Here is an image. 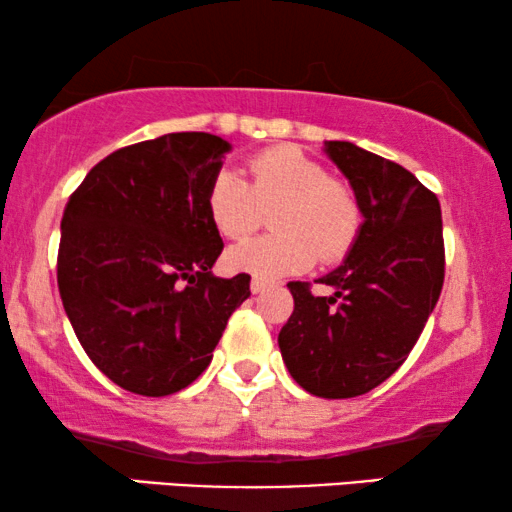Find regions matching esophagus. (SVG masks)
<instances>
[{
  "label": "esophagus",
  "mask_w": 512,
  "mask_h": 512,
  "mask_svg": "<svg viewBox=\"0 0 512 512\" xmlns=\"http://www.w3.org/2000/svg\"><path fill=\"white\" fill-rule=\"evenodd\" d=\"M249 289H251V293H261V291H265L268 289V282H265V279H251V284H249Z\"/></svg>",
  "instance_id": "1"
}]
</instances>
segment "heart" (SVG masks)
I'll return each mask as SVG.
<instances>
[{
  "instance_id": "obj_1",
  "label": "heart",
  "mask_w": 512,
  "mask_h": 512,
  "mask_svg": "<svg viewBox=\"0 0 512 512\" xmlns=\"http://www.w3.org/2000/svg\"><path fill=\"white\" fill-rule=\"evenodd\" d=\"M205 207L216 233L240 240L256 230L263 209L275 235L254 237L226 251V265L256 279H282L310 270L319 258L340 261L359 235L361 209L345 184L317 160L291 146H275L247 160V181L221 170L209 181Z\"/></svg>"
}]
</instances>
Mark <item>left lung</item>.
Here are the masks:
<instances>
[{"label": "left lung", "mask_w": 512, "mask_h": 512, "mask_svg": "<svg viewBox=\"0 0 512 512\" xmlns=\"http://www.w3.org/2000/svg\"><path fill=\"white\" fill-rule=\"evenodd\" d=\"M349 179L363 223L333 272V296L291 282L293 314L279 349L293 380L321 398L375 389L408 359L445 279L443 216L436 193L398 163L352 142H326Z\"/></svg>", "instance_id": "left-lung-1"}]
</instances>
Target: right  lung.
<instances>
[{"label": "right lung", "mask_w": 512, "mask_h": 512, "mask_svg": "<svg viewBox=\"0 0 512 512\" xmlns=\"http://www.w3.org/2000/svg\"><path fill=\"white\" fill-rule=\"evenodd\" d=\"M233 149L209 132L118 149L69 195L58 289L90 361L139 396H170L212 361L249 275L221 279L205 193Z\"/></svg>", "instance_id": "right-lung-1"}]
</instances>
